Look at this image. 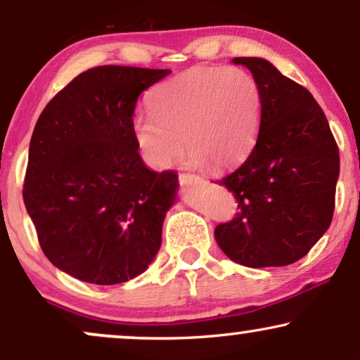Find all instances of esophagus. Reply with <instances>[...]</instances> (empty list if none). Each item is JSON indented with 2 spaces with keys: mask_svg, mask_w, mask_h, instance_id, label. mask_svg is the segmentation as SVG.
Listing matches in <instances>:
<instances>
[{
  "mask_svg": "<svg viewBox=\"0 0 360 360\" xmlns=\"http://www.w3.org/2000/svg\"><path fill=\"white\" fill-rule=\"evenodd\" d=\"M179 183L183 186H188V188H193V186L203 184V179L194 174H179Z\"/></svg>",
  "mask_w": 360,
  "mask_h": 360,
  "instance_id": "esophagus-1",
  "label": "esophagus"
}]
</instances>
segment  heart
Segmentation results:
<instances>
[{"mask_svg":"<svg viewBox=\"0 0 360 360\" xmlns=\"http://www.w3.org/2000/svg\"><path fill=\"white\" fill-rule=\"evenodd\" d=\"M150 117L134 122V139L154 167L179 162L185 142L194 164L226 169L249 154L259 131L262 96L240 68L200 65L150 91Z\"/></svg>","mask_w":360,"mask_h":360,"instance_id":"obj_1","label":"heart"}]
</instances>
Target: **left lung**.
Masks as SVG:
<instances>
[{"label": "left lung", "instance_id": "obj_1", "mask_svg": "<svg viewBox=\"0 0 360 360\" xmlns=\"http://www.w3.org/2000/svg\"><path fill=\"white\" fill-rule=\"evenodd\" d=\"M257 81L262 110L257 142L242 166L220 181L238 212L214 238L247 267L289 266L328 230L340 172L338 147L311 93L269 60L235 57Z\"/></svg>", "mask_w": 360, "mask_h": 360}]
</instances>
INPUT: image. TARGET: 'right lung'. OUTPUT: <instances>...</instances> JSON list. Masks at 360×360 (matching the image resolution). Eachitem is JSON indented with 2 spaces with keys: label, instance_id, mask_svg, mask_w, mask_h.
Here are the masks:
<instances>
[{
  "label": "right lung",
  "instance_id": "right-lung-1",
  "mask_svg": "<svg viewBox=\"0 0 360 360\" xmlns=\"http://www.w3.org/2000/svg\"><path fill=\"white\" fill-rule=\"evenodd\" d=\"M169 69L100 65L49 101L30 140L23 201L45 257L91 284L142 274L162 240L177 174L143 164L134 139L142 91Z\"/></svg>",
  "mask_w": 360,
  "mask_h": 360
}]
</instances>
